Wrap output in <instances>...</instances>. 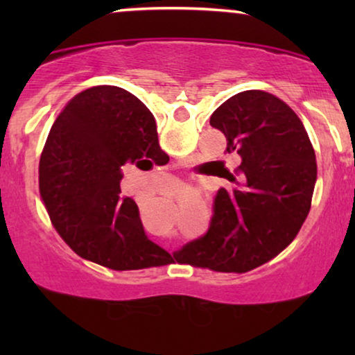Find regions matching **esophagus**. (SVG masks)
<instances>
[{
	"mask_svg": "<svg viewBox=\"0 0 355 355\" xmlns=\"http://www.w3.org/2000/svg\"><path fill=\"white\" fill-rule=\"evenodd\" d=\"M168 186H169V189H179V182L174 181V179H173V181H169Z\"/></svg>",
	"mask_w": 355,
	"mask_h": 355,
	"instance_id": "1",
	"label": "esophagus"
}]
</instances>
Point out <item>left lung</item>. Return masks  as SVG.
Listing matches in <instances>:
<instances>
[{
  "mask_svg": "<svg viewBox=\"0 0 355 355\" xmlns=\"http://www.w3.org/2000/svg\"><path fill=\"white\" fill-rule=\"evenodd\" d=\"M210 124L241 164L234 173L223 169L230 184L216 192L208 231L187 242L178 260L244 273L278 255L299 232L312 205L315 152L299 116L268 92L231 96Z\"/></svg>",
  "mask_w": 355,
  "mask_h": 355,
  "instance_id": "left-lung-1",
  "label": "left lung"
}]
</instances>
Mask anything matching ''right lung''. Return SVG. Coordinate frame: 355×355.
Wrapping results in <instances>:
<instances>
[{
	"label": "right lung",
	"mask_w": 355,
	"mask_h": 355,
	"mask_svg": "<svg viewBox=\"0 0 355 355\" xmlns=\"http://www.w3.org/2000/svg\"><path fill=\"white\" fill-rule=\"evenodd\" d=\"M166 164L153 114L113 85L76 95L51 125L38 186L53 226L84 259L111 270L166 265L171 255L144 231L139 208L121 197L125 164Z\"/></svg>",
	"instance_id": "right-lung-1"
}]
</instances>
